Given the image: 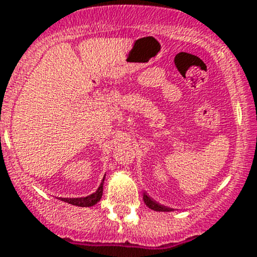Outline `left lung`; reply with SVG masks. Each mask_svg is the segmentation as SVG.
<instances>
[{"mask_svg":"<svg viewBox=\"0 0 257 257\" xmlns=\"http://www.w3.org/2000/svg\"><path fill=\"white\" fill-rule=\"evenodd\" d=\"M143 200L145 205H147L149 209L154 210V211H172V209L170 208H167V206L164 205H160V204H158L157 201L152 200L147 194H143Z\"/></svg>","mask_w":257,"mask_h":257,"instance_id":"obj_1","label":"left lung"}]
</instances>
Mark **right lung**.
I'll use <instances>...</instances> for the list:
<instances>
[{"label": "right lung", "instance_id": "right-lung-1", "mask_svg": "<svg viewBox=\"0 0 257 257\" xmlns=\"http://www.w3.org/2000/svg\"><path fill=\"white\" fill-rule=\"evenodd\" d=\"M104 179H105V175L103 177V180L102 183H100L99 188L97 189V191H94L93 194H90V195L88 196H84V198H61L62 201H66V203L68 204H72V205H76V206H82V208H89V206H93L95 205V204L98 203V201L102 199V195H103V184H104Z\"/></svg>", "mask_w": 257, "mask_h": 257}]
</instances>
